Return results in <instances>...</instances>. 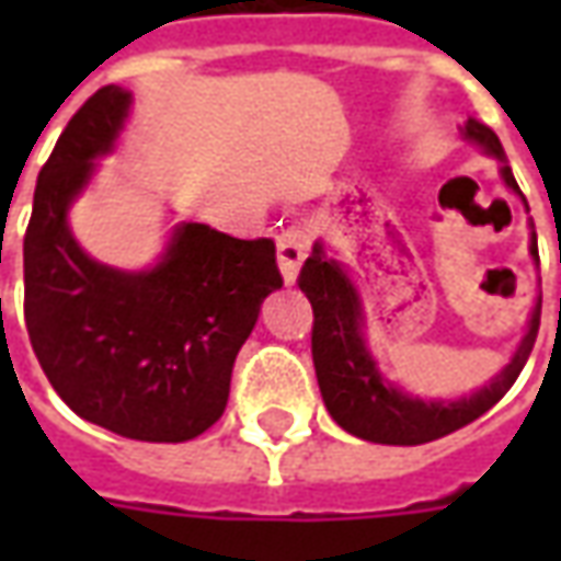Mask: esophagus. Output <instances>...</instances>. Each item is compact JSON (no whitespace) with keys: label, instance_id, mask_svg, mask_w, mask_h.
<instances>
[{"label":"esophagus","instance_id":"obj_1","mask_svg":"<svg viewBox=\"0 0 561 561\" xmlns=\"http://www.w3.org/2000/svg\"><path fill=\"white\" fill-rule=\"evenodd\" d=\"M276 252H279L282 276L291 285V282L297 279V270L304 264L306 252H309V237H306L304 228H297V225L285 228V231L279 233V240H276Z\"/></svg>","mask_w":561,"mask_h":561}]
</instances>
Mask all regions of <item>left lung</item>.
Returning <instances> with one entry per match:
<instances>
[{"label": "left lung", "instance_id": "obj_1", "mask_svg": "<svg viewBox=\"0 0 561 561\" xmlns=\"http://www.w3.org/2000/svg\"><path fill=\"white\" fill-rule=\"evenodd\" d=\"M462 135L481 144L490 156L502 161V180L507 188H514L523 197L514 173L505 164V152H502V144L495 138L493 128H486L478 119H469ZM531 257H538L535 231H531ZM297 285L309 297L312 316H316L312 321V360H316L318 388H321L330 417L340 423L345 433L376 442V445H423V442L457 433L459 426L478 421L517 381L531 348H535L538 328H541V304H538L531 312L529 333L519 342L517 354L490 385L471 393L469 400L423 402L381 378L376 360L369 357L364 336H360L364 316H360L357 291H354L352 279L345 276V270L333 257L324 255L321 243H316L312 255L306 257Z\"/></svg>", "mask_w": 561, "mask_h": 561}]
</instances>
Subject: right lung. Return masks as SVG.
Listing matches in <instances>:
<instances>
[{
    "label": "right lung",
    "instance_id": "obj_1",
    "mask_svg": "<svg viewBox=\"0 0 561 561\" xmlns=\"http://www.w3.org/2000/svg\"><path fill=\"white\" fill-rule=\"evenodd\" d=\"M131 95L102 87L38 173L23 237L32 352L68 409L138 442H188L219 421L231 369L261 304L282 288L276 243L180 225L159 264L123 273L92 261L68 207L114 147Z\"/></svg>",
    "mask_w": 561,
    "mask_h": 561
}]
</instances>
